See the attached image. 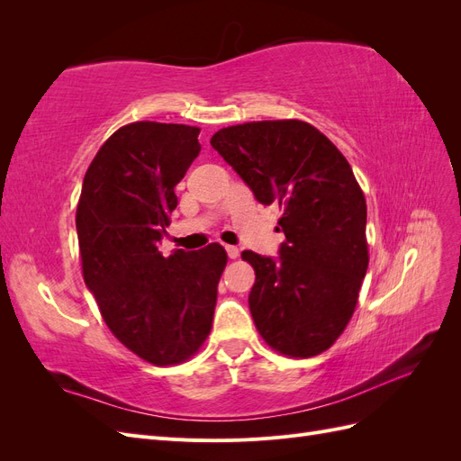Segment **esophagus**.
Masks as SVG:
<instances>
[{"instance_id":"34e87169","label":"esophagus","mask_w":461,"mask_h":461,"mask_svg":"<svg viewBox=\"0 0 461 461\" xmlns=\"http://www.w3.org/2000/svg\"><path fill=\"white\" fill-rule=\"evenodd\" d=\"M225 249H227V256L230 258V259H236V258H239V248H236V246H225Z\"/></svg>"}]
</instances>
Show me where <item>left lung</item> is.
<instances>
[{"mask_svg": "<svg viewBox=\"0 0 461 461\" xmlns=\"http://www.w3.org/2000/svg\"><path fill=\"white\" fill-rule=\"evenodd\" d=\"M219 151L259 203L283 209L278 258L252 249L254 323L290 357L325 352L340 337L367 273V205L350 163L303 121H259L221 129Z\"/></svg>", "mask_w": 461, "mask_h": 461, "instance_id": "left-lung-1", "label": "left lung"}]
</instances>
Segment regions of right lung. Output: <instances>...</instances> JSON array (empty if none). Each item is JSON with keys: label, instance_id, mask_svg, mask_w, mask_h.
I'll use <instances>...</instances> for the list:
<instances>
[{"label": "right lung", "instance_id": "add662e5", "mask_svg": "<svg viewBox=\"0 0 461 461\" xmlns=\"http://www.w3.org/2000/svg\"><path fill=\"white\" fill-rule=\"evenodd\" d=\"M200 129L140 121L111 134L90 163L77 207L85 283L115 337L153 366L188 359L212 330L227 252L159 242L175 186L202 149Z\"/></svg>", "mask_w": 461, "mask_h": 461}]
</instances>
